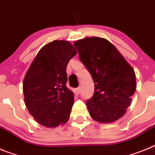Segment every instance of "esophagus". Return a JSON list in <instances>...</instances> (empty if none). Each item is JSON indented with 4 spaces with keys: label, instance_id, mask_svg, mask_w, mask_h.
<instances>
[{
    "label": "esophagus",
    "instance_id": "obj_1",
    "mask_svg": "<svg viewBox=\"0 0 155 155\" xmlns=\"http://www.w3.org/2000/svg\"><path fill=\"white\" fill-rule=\"evenodd\" d=\"M80 91H81L80 87H77V88H75V89H74L75 94H79V93H80Z\"/></svg>",
    "mask_w": 155,
    "mask_h": 155
}]
</instances>
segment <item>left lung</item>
Returning <instances> with one entry per match:
<instances>
[{
  "mask_svg": "<svg viewBox=\"0 0 155 155\" xmlns=\"http://www.w3.org/2000/svg\"><path fill=\"white\" fill-rule=\"evenodd\" d=\"M74 45L94 83V95L86 103L90 116L102 124L118 120L132 102L137 87L134 70L106 39L86 37Z\"/></svg>",
  "mask_w": 155,
  "mask_h": 155,
  "instance_id": "1",
  "label": "left lung"
}]
</instances>
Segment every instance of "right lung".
<instances>
[{
  "mask_svg": "<svg viewBox=\"0 0 155 155\" xmlns=\"http://www.w3.org/2000/svg\"><path fill=\"white\" fill-rule=\"evenodd\" d=\"M78 51L67 40H54L40 49L23 81L25 104L34 120L48 128L68 121L74 93L66 87L67 66Z\"/></svg>",
  "mask_w": 155,
  "mask_h": 155,
  "instance_id": "1",
  "label": "right lung"
}]
</instances>
